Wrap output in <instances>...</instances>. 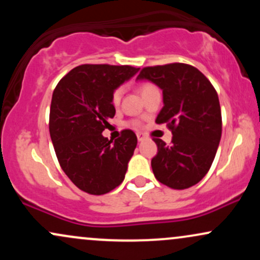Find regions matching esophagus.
Returning <instances> with one entry per match:
<instances>
[{
  "label": "esophagus",
  "instance_id": "34e87169",
  "mask_svg": "<svg viewBox=\"0 0 260 260\" xmlns=\"http://www.w3.org/2000/svg\"><path fill=\"white\" fill-rule=\"evenodd\" d=\"M137 138H138V140L139 142H143V140H144L145 138H147V136H145L144 133H137Z\"/></svg>",
  "mask_w": 260,
  "mask_h": 260
}]
</instances>
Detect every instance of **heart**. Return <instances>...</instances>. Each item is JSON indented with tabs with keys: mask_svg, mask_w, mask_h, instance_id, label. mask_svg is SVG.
I'll return each instance as SVG.
<instances>
[{
	"mask_svg": "<svg viewBox=\"0 0 260 260\" xmlns=\"http://www.w3.org/2000/svg\"><path fill=\"white\" fill-rule=\"evenodd\" d=\"M156 90V86H155L153 83H149V82H145V83H142V84L139 85V91L140 94L143 95V98L145 96V95H148L149 92ZM122 94H123V89L122 88H117L115 89V91L112 92V98H111V101L112 104L115 106H118L121 103V99H122ZM134 126H138V122H133Z\"/></svg>",
	"mask_w": 260,
	"mask_h": 260,
	"instance_id": "1",
	"label": "heart"
}]
</instances>
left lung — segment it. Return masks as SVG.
Segmentation results:
<instances>
[{
	"label": "left lung",
	"mask_w": 260,
	"mask_h": 260,
	"mask_svg": "<svg viewBox=\"0 0 260 260\" xmlns=\"http://www.w3.org/2000/svg\"><path fill=\"white\" fill-rule=\"evenodd\" d=\"M137 79H148L162 89L164 107L155 122L166 123L172 132L170 145L154 138L155 178L172 189L194 186L208 174L221 138V109L215 88L196 67L178 62L144 67Z\"/></svg>",
	"instance_id": "1"
}]
</instances>
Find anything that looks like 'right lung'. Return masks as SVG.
<instances>
[{"label": "right lung", "instance_id": "obj_1", "mask_svg": "<svg viewBox=\"0 0 260 260\" xmlns=\"http://www.w3.org/2000/svg\"><path fill=\"white\" fill-rule=\"evenodd\" d=\"M132 66L80 64L58 82L52 94L49 129L64 174L83 192L101 196L124 180L137 147L133 131L112 143L103 136L116 110L112 92L138 72Z\"/></svg>", "mask_w": 260, "mask_h": 260}]
</instances>
